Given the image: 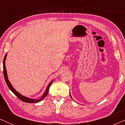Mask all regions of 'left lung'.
Segmentation results:
<instances>
[{
	"label": "left lung",
	"instance_id": "1",
	"mask_svg": "<svg viewBox=\"0 0 125 125\" xmlns=\"http://www.w3.org/2000/svg\"><path fill=\"white\" fill-rule=\"evenodd\" d=\"M70 96H71V95H70ZM71 98H72V97H71Z\"/></svg>",
	"mask_w": 125,
	"mask_h": 125
}]
</instances>
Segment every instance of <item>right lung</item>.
I'll use <instances>...</instances> for the list:
<instances>
[{"instance_id": "right-lung-1", "label": "right lung", "mask_w": 125, "mask_h": 125, "mask_svg": "<svg viewBox=\"0 0 125 125\" xmlns=\"http://www.w3.org/2000/svg\"><path fill=\"white\" fill-rule=\"evenodd\" d=\"M7 54V53L6 55H5L4 60H3V73H4L5 81H6V83H7V86H8V88H9L11 90V91L15 94V95H16V96L18 97V98L19 99V100H20L23 102H27V103H36V102H39L41 101L42 100H43V99L45 98V97L48 95V94L49 88H50L51 84H52V83H53V81H51V83H49V85H48V86L47 88V89H46V90H45V93H44V94L42 95V97H41L40 99H39V100H35V99L29 98H27V97H25L24 96H23V95L20 94V93H19L18 92H17L16 90L13 88L11 84V83H10V82L9 81V80H8V77H7V71H6V66H5V61H6Z\"/></svg>"}]
</instances>
